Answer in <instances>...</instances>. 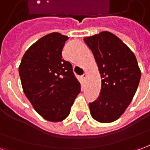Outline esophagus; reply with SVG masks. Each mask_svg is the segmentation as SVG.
<instances>
[{
	"label": "esophagus",
	"instance_id": "obj_1",
	"mask_svg": "<svg viewBox=\"0 0 150 150\" xmlns=\"http://www.w3.org/2000/svg\"><path fill=\"white\" fill-rule=\"evenodd\" d=\"M87 75H88V73H87V72H85L84 74L82 75V78L83 79H86V78H87Z\"/></svg>",
	"mask_w": 150,
	"mask_h": 150
}]
</instances>
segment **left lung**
Wrapping results in <instances>:
<instances>
[{"instance_id":"8db88e82","label":"left lung","mask_w":150,"mask_h":150,"mask_svg":"<svg viewBox=\"0 0 150 150\" xmlns=\"http://www.w3.org/2000/svg\"><path fill=\"white\" fill-rule=\"evenodd\" d=\"M97 63L101 90L89 104L92 118L100 123L119 119L129 107L141 79V71L132 50L113 34L104 31L85 38Z\"/></svg>"}]
</instances>
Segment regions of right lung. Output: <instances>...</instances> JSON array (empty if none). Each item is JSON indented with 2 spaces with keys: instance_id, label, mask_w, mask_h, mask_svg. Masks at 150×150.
<instances>
[{
  "instance_id": "1",
  "label": "right lung",
  "mask_w": 150,
  "mask_h": 150,
  "mask_svg": "<svg viewBox=\"0 0 150 150\" xmlns=\"http://www.w3.org/2000/svg\"><path fill=\"white\" fill-rule=\"evenodd\" d=\"M67 39L59 33L41 38L26 50L19 66L25 96L40 116L51 122L68 116L80 92L71 64L62 59V50Z\"/></svg>"
}]
</instances>
